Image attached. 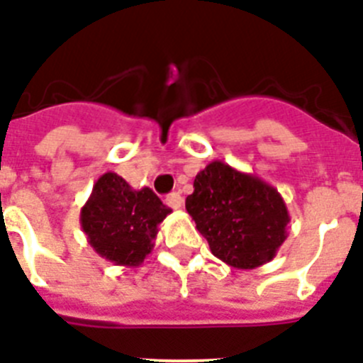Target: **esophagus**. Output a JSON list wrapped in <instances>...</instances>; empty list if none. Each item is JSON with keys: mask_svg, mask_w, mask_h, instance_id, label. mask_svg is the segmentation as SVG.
<instances>
[{"mask_svg": "<svg viewBox=\"0 0 363 363\" xmlns=\"http://www.w3.org/2000/svg\"><path fill=\"white\" fill-rule=\"evenodd\" d=\"M166 203H167V206H172V208L179 210L182 206V196L179 194V191H173V194H169V196L166 197Z\"/></svg>", "mask_w": 363, "mask_h": 363, "instance_id": "esophagus-1", "label": "esophagus"}]
</instances>
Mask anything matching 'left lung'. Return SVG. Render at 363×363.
Listing matches in <instances>:
<instances>
[{
	"instance_id": "left-lung-1",
	"label": "left lung",
	"mask_w": 363,
	"mask_h": 363,
	"mask_svg": "<svg viewBox=\"0 0 363 363\" xmlns=\"http://www.w3.org/2000/svg\"><path fill=\"white\" fill-rule=\"evenodd\" d=\"M186 210L212 255L236 269L267 264L288 238L290 212L277 188L219 160L197 173Z\"/></svg>"
}]
</instances>
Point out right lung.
Wrapping results in <instances>:
<instances>
[{
  "mask_svg": "<svg viewBox=\"0 0 363 363\" xmlns=\"http://www.w3.org/2000/svg\"><path fill=\"white\" fill-rule=\"evenodd\" d=\"M172 208L151 188L135 190L118 173H103L81 208V227L90 247L116 266L138 267Z\"/></svg>",
  "mask_w": 363,
  "mask_h": 363,
  "instance_id": "1",
  "label": "right lung"
}]
</instances>
